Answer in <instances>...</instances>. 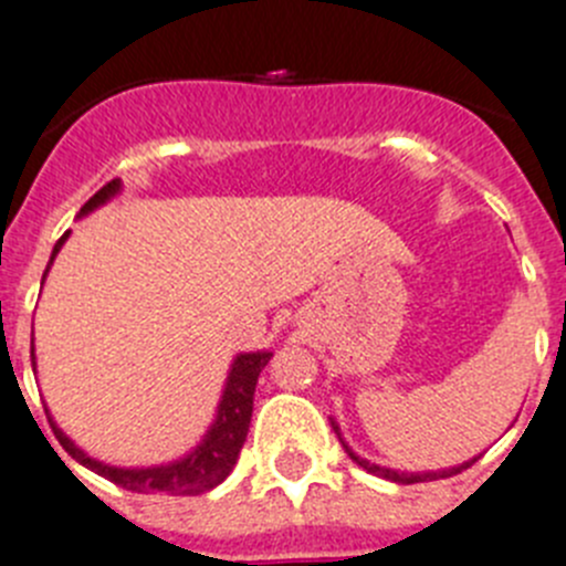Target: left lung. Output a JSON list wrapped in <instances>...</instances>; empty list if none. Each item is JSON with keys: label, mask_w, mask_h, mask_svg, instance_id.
I'll return each instance as SVG.
<instances>
[{"label": "left lung", "mask_w": 566, "mask_h": 566, "mask_svg": "<svg viewBox=\"0 0 566 566\" xmlns=\"http://www.w3.org/2000/svg\"><path fill=\"white\" fill-rule=\"evenodd\" d=\"M332 429L337 432V438H340V427H337L335 421H332ZM343 449L349 452L352 461L357 463V467H364L366 472H371V475H380L386 478V481H395V484H421V481H438V478H449V475H458V472H463L467 467H472V463L478 461V458H470V461L458 463V467H449V470H432V472H398V470H389V467H378V463H369L366 458H360L357 452H352V447L340 438Z\"/></svg>", "instance_id": "obj_1"}]
</instances>
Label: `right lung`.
<instances>
[{
    "label": "right lung",
    "mask_w": 566,
    "mask_h": 566,
    "mask_svg": "<svg viewBox=\"0 0 566 566\" xmlns=\"http://www.w3.org/2000/svg\"><path fill=\"white\" fill-rule=\"evenodd\" d=\"M123 191V182L111 180L108 186H103L91 197L85 206L80 209V217L91 214L94 209L105 206L111 197H117ZM67 240V231L56 240L51 251L53 258L60 254L62 243ZM48 263V269H51ZM45 269V274H48ZM272 360V352H240V355L231 360L229 378H226L223 395H220V403H217V415L211 421L209 432L202 434V441L197 443L188 455L177 458L171 463H157V467H111V463L96 461L91 458L85 449L76 447L60 427L51 418V412L45 409L48 423H51L56 441L62 443L67 455L74 458L76 463H82L85 470L96 472V475L108 478L123 490L132 492H166V495H200V492L214 490L217 484H223L229 472L234 470L237 455L245 443V434H249L251 423V409H254V386H258L260 371L263 366ZM33 366H36V357H33Z\"/></svg>",
    "instance_id": "add662e5"
}]
</instances>
